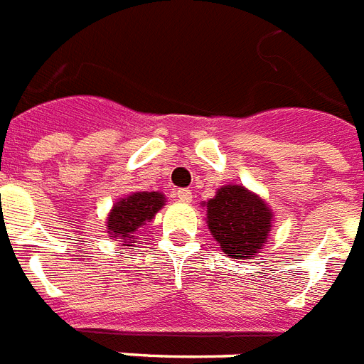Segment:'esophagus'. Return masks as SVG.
Wrapping results in <instances>:
<instances>
[{"label": "esophagus", "instance_id": "1", "mask_svg": "<svg viewBox=\"0 0 364 364\" xmlns=\"http://www.w3.org/2000/svg\"><path fill=\"white\" fill-rule=\"evenodd\" d=\"M176 197H178L182 203H191V190H186V188L176 190Z\"/></svg>", "mask_w": 364, "mask_h": 364}]
</instances>
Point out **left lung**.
Instances as JSON below:
<instances>
[{"label":"left lung","instance_id":"left-lung-1","mask_svg":"<svg viewBox=\"0 0 364 364\" xmlns=\"http://www.w3.org/2000/svg\"><path fill=\"white\" fill-rule=\"evenodd\" d=\"M206 223L223 254L252 259L269 238L272 210L244 186L228 184L206 203Z\"/></svg>","mask_w":364,"mask_h":364}]
</instances>
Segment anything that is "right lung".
Returning a JSON list of instances; mask_svg holds the SVG:
<instances>
[{
	"instance_id": "right-lung-1",
	"label": "right lung",
	"mask_w": 364,
	"mask_h": 364,
	"mask_svg": "<svg viewBox=\"0 0 364 364\" xmlns=\"http://www.w3.org/2000/svg\"><path fill=\"white\" fill-rule=\"evenodd\" d=\"M165 205L164 193L159 191H135L124 197L112 206L107 220V232L112 238H122V242H129L135 238L136 231L152 222L156 212ZM135 242V240H133ZM132 246V244H124Z\"/></svg>"
}]
</instances>
